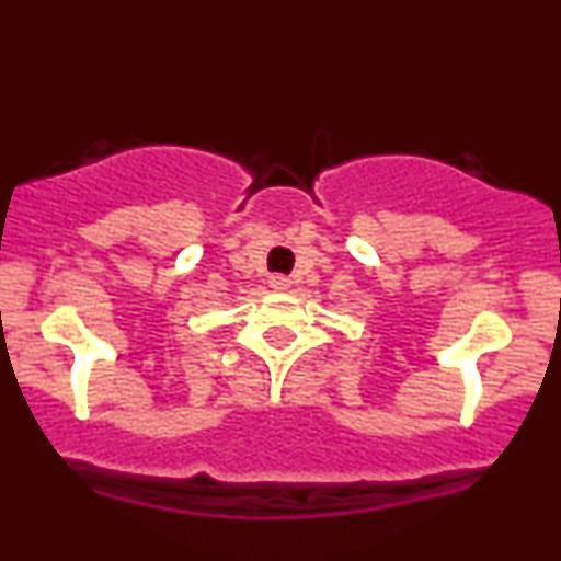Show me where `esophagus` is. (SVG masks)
<instances>
[{
	"mask_svg": "<svg viewBox=\"0 0 561 561\" xmlns=\"http://www.w3.org/2000/svg\"><path fill=\"white\" fill-rule=\"evenodd\" d=\"M268 287L274 289V293H287L289 287H293V282L287 279V276H282V274H276V276H272V279H268Z\"/></svg>",
	"mask_w": 561,
	"mask_h": 561,
	"instance_id": "obj_1",
	"label": "esophagus"
}]
</instances>
